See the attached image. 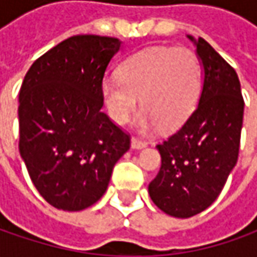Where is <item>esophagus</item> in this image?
<instances>
[{
    "label": "esophagus",
    "instance_id": "1",
    "mask_svg": "<svg viewBox=\"0 0 257 257\" xmlns=\"http://www.w3.org/2000/svg\"><path fill=\"white\" fill-rule=\"evenodd\" d=\"M132 147L133 149H144V147H147V142H144L142 139H137V137H133L132 139Z\"/></svg>",
    "mask_w": 257,
    "mask_h": 257
}]
</instances>
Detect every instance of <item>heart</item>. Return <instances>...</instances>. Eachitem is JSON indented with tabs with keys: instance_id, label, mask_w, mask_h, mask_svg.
<instances>
[{
	"instance_id": "heart-1",
	"label": "heart",
	"mask_w": 257,
	"mask_h": 257,
	"mask_svg": "<svg viewBox=\"0 0 257 257\" xmlns=\"http://www.w3.org/2000/svg\"><path fill=\"white\" fill-rule=\"evenodd\" d=\"M203 87V65L186 47H150L130 55L118 78L103 83L104 101L115 123L124 124L139 107V127L150 130L157 124L172 130L183 124L196 108Z\"/></svg>"
}]
</instances>
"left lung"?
Instances as JSON below:
<instances>
[{
  "mask_svg": "<svg viewBox=\"0 0 257 257\" xmlns=\"http://www.w3.org/2000/svg\"><path fill=\"white\" fill-rule=\"evenodd\" d=\"M203 65L199 104L182 127L157 144L162 167L149 184L154 204L174 217L206 210L237 163L244 101L234 68L202 37L194 40Z\"/></svg>",
  "mask_w": 257,
  "mask_h": 257,
  "instance_id": "8db88e82",
  "label": "left lung"
}]
</instances>
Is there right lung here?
<instances>
[{"label": "right lung", "instance_id": "obj_1", "mask_svg": "<svg viewBox=\"0 0 257 257\" xmlns=\"http://www.w3.org/2000/svg\"><path fill=\"white\" fill-rule=\"evenodd\" d=\"M121 43L74 35L48 50L20 90V154L51 206L78 212L100 200L130 136L101 111L103 78Z\"/></svg>", "mask_w": 257, "mask_h": 257}]
</instances>
